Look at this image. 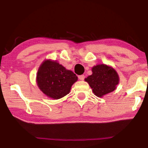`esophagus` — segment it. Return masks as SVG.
Here are the masks:
<instances>
[{
  "label": "esophagus",
  "mask_w": 148,
  "mask_h": 148,
  "mask_svg": "<svg viewBox=\"0 0 148 148\" xmlns=\"http://www.w3.org/2000/svg\"><path fill=\"white\" fill-rule=\"evenodd\" d=\"M78 78L79 79V80H81V81H83L85 79V76L84 75H80V76H78Z\"/></svg>",
  "instance_id": "34e87169"
}]
</instances>
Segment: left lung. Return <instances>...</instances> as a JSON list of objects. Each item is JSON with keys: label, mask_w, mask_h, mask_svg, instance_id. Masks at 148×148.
I'll return each instance as SVG.
<instances>
[{"label": "left lung", "mask_w": 148, "mask_h": 148, "mask_svg": "<svg viewBox=\"0 0 148 148\" xmlns=\"http://www.w3.org/2000/svg\"><path fill=\"white\" fill-rule=\"evenodd\" d=\"M91 71L92 74L85 79V81L89 84L97 97H102L117 88L119 77L113 67L101 64L94 66Z\"/></svg>", "instance_id": "8db88e82"}]
</instances>
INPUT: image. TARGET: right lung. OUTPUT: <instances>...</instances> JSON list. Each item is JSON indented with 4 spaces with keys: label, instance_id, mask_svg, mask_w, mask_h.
<instances>
[{
    "label": "right lung",
    "instance_id": "add662e5",
    "mask_svg": "<svg viewBox=\"0 0 148 148\" xmlns=\"http://www.w3.org/2000/svg\"><path fill=\"white\" fill-rule=\"evenodd\" d=\"M77 80L73 72L66 69L57 61L50 59L42 62L36 74V84L40 91L55 100L68 95Z\"/></svg>",
    "mask_w": 148,
    "mask_h": 148
}]
</instances>
